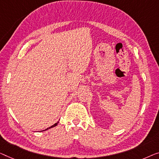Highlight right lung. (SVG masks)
Instances as JSON below:
<instances>
[{
	"instance_id": "right-lung-1",
	"label": "right lung",
	"mask_w": 159,
	"mask_h": 159,
	"mask_svg": "<svg viewBox=\"0 0 159 159\" xmlns=\"http://www.w3.org/2000/svg\"><path fill=\"white\" fill-rule=\"evenodd\" d=\"M58 124V122H57V123H56V124H53V125H51V127H49V128H48V129H46V130H48V129H51V128H53V127H55V126H56V125H57V124ZM46 130H43V131H46Z\"/></svg>"
}]
</instances>
